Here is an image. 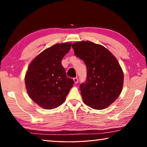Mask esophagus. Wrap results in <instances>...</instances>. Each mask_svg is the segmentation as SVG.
<instances>
[{"instance_id": "34e87169", "label": "esophagus", "mask_w": 147, "mask_h": 147, "mask_svg": "<svg viewBox=\"0 0 147 147\" xmlns=\"http://www.w3.org/2000/svg\"><path fill=\"white\" fill-rule=\"evenodd\" d=\"M73 80H74V84H77V83H78V78H77V77H75V78H74Z\"/></svg>"}]
</instances>
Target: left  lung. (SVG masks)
Returning <instances> with one entry per match:
<instances>
[{
	"label": "left lung",
	"mask_w": 147,
	"mask_h": 147,
	"mask_svg": "<svg viewBox=\"0 0 147 147\" xmlns=\"http://www.w3.org/2000/svg\"><path fill=\"white\" fill-rule=\"evenodd\" d=\"M72 47L87 68L86 81L80 86L84 102L95 109L108 108L123 86V72L117 59L104 47L89 41L76 42Z\"/></svg>",
	"instance_id": "obj_1"
}]
</instances>
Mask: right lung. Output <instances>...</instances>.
<instances>
[{
  "label": "right lung",
  "instance_id": "obj_1",
  "mask_svg": "<svg viewBox=\"0 0 147 147\" xmlns=\"http://www.w3.org/2000/svg\"><path fill=\"white\" fill-rule=\"evenodd\" d=\"M71 43L56 44L37 56L29 65L25 86L30 97L41 108H56L64 102L74 80L67 76L61 59Z\"/></svg>",
  "mask_w": 147,
  "mask_h": 147
}]
</instances>
